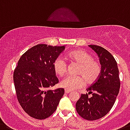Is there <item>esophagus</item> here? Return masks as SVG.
<instances>
[{
  "instance_id": "34e87169",
  "label": "esophagus",
  "mask_w": 130,
  "mask_h": 130,
  "mask_svg": "<svg viewBox=\"0 0 130 130\" xmlns=\"http://www.w3.org/2000/svg\"><path fill=\"white\" fill-rule=\"evenodd\" d=\"M71 92V90H67V89H65V93L68 94V93H69V92Z\"/></svg>"
}]
</instances>
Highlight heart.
I'll list each match as a JSON object with an SVG mask.
<instances>
[{"label":"heart","instance_id":"heart-1","mask_svg":"<svg viewBox=\"0 0 130 130\" xmlns=\"http://www.w3.org/2000/svg\"><path fill=\"white\" fill-rule=\"evenodd\" d=\"M67 57L80 64L78 74L81 76H68L63 78L61 82V86L63 88L69 90H76L85 85L86 80L89 83H92L98 79L101 73V66L99 61L93 59L90 53L85 50H77L69 52ZM53 69L59 76L65 75L67 69L65 59L61 57H57L53 62Z\"/></svg>","mask_w":130,"mask_h":130}]
</instances>
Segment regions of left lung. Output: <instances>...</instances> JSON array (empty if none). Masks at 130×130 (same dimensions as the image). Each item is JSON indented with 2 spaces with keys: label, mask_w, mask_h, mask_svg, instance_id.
Wrapping results in <instances>:
<instances>
[{
  "label": "left lung",
  "mask_w": 130,
  "mask_h": 130,
  "mask_svg": "<svg viewBox=\"0 0 130 130\" xmlns=\"http://www.w3.org/2000/svg\"><path fill=\"white\" fill-rule=\"evenodd\" d=\"M97 53L101 65V73L95 83L82 94L76 103L77 112L87 120H96L110 112L116 101L120 87L119 71L115 59L102 47L89 45ZM91 94V96H89Z\"/></svg>",
  "instance_id": "1"
}]
</instances>
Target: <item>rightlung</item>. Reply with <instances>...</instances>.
<instances>
[{"label": "right lung", "instance_id": "1", "mask_svg": "<svg viewBox=\"0 0 130 130\" xmlns=\"http://www.w3.org/2000/svg\"><path fill=\"white\" fill-rule=\"evenodd\" d=\"M64 46L38 44L26 51L14 71L16 96L23 110L38 120L50 117L55 111L64 89L51 90L58 83L53 62Z\"/></svg>", "mask_w": 130, "mask_h": 130}]
</instances>
